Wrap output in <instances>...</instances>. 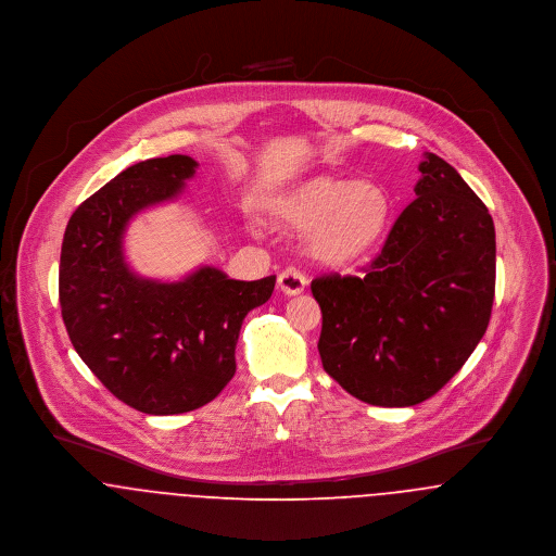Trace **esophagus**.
<instances>
[{"instance_id": "obj_1", "label": "esophagus", "mask_w": 556, "mask_h": 556, "mask_svg": "<svg viewBox=\"0 0 556 556\" xmlns=\"http://www.w3.org/2000/svg\"><path fill=\"white\" fill-rule=\"evenodd\" d=\"M277 281H279L281 292L288 294V296L301 294L305 290V286H307V277L301 270H296V268H286L283 273H279Z\"/></svg>"}]
</instances>
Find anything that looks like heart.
Returning a JSON list of instances; mask_svg holds the SVG:
<instances>
[{
    "label": "heart",
    "mask_w": 556,
    "mask_h": 556,
    "mask_svg": "<svg viewBox=\"0 0 556 556\" xmlns=\"http://www.w3.org/2000/svg\"><path fill=\"white\" fill-rule=\"evenodd\" d=\"M268 215L277 228L305 230L313 257L326 264H348L365 255L381 237L390 200L370 181L313 177L279 193Z\"/></svg>",
    "instance_id": "b5f03b06"
}]
</instances>
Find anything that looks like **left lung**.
I'll return each mask as SVG.
<instances>
[{
  "mask_svg": "<svg viewBox=\"0 0 556 556\" xmlns=\"http://www.w3.org/2000/svg\"><path fill=\"white\" fill-rule=\"evenodd\" d=\"M416 200L365 275L311 281L319 358L352 396L412 407L439 392L484 337L494 301V224L484 202L434 153Z\"/></svg>",
  "mask_w": 556,
  "mask_h": 556,
  "instance_id": "8db88e82",
  "label": "left lung"
}]
</instances>
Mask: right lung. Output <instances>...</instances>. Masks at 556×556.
<instances>
[{"mask_svg": "<svg viewBox=\"0 0 556 556\" xmlns=\"http://www.w3.org/2000/svg\"><path fill=\"white\" fill-rule=\"evenodd\" d=\"M195 166L168 155L125 168L72 213L63 235L60 305L70 341L119 401L149 416L211 403L235 377L245 315L275 290V275L237 281L213 266L173 283L129 270V219L177 198Z\"/></svg>", "mask_w": 556, "mask_h": 556, "instance_id": "obj_1", "label": "right lung"}]
</instances>
